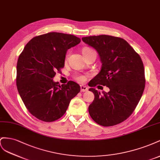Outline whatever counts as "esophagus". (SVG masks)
Listing matches in <instances>:
<instances>
[{
  "label": "esophagus",
  "mask_w": 160,
  "mask_h": 160,
  "mask_svg": "<svg viewBox=\"0 0 160 160\" xmlns=\"http://www.w3.org/2000/svg\"><path fill=\"white\" fill-rule=\"evenodd\" d=\"M80 90H81V92H86V91H88V87L86 86H83V85H81L80 86Z\"/></svg>",
  "instance_id": "obj_1"
}]
</instances>
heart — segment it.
Listing matches in <instances>:
<instances>
[{"label": "heart", "instance_id": "b5f03b06", "mask_svg": "<svg viewBox=\"0 0 160 160\" xmlns=\"http://www.w3.org/2000/svg\"><path fill=\"white\" fill-rule=\"evenodd\" d=\"M92 51H94V50L92 49L91 48H84V49H83V53H88V52H92ZM69 55H70V52H67L66 58H68V57L69 56ZM74 79H75L77 82H84L86 80V76H85L84 75L78 74V75H76V76H74Z\"/></svg>", "mask_w": 160, "mask_h": 160}]
</instances>
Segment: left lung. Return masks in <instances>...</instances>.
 I'll return each mask as SVG.
<instances>
[{"instance_id":"left-lung-1","label":"left lung","mask_w":160,"mask_h":160,"mask_svg":"<svg viewBox=\"0 0 160 160\" xmlns=\"http://www.w3.org/2000/svg\"><path fill=\"white\" fill-rule=\"evenodd\" d=\"M82 39L97 50L102 62L101 70L90 83L89 90L94 94L88 107L90 115L104 127L119 124L133 113L142 97L145 85L143 62L121 38L100 35ZM98 84L107 86L109 92L100 95L93 88Z\"/></svg>"}]
</instances>
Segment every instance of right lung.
Returning a JSON list of instances; mask_svg holds the SVG:
<instances>
[{"label": "right lung", "mask_w": 160, "mask_h": 160, "mask_svg": "<svg viewBox=\"0 0 160 160\" xmlns=\"http://www.w3.org/2000/svg\"><path fill=\"white\" fill-rule=\"evenodd\" d=\"M75 35L57 32L36 36L27 43L17 64L18 92L27 110L45 122L64 115L70 100L80 92L73 81L60 86L53 81L64 67L68 49L80 43Z\"/></svg>", "instance_id": "right-lung-1"}]
</instances>
